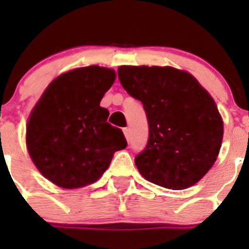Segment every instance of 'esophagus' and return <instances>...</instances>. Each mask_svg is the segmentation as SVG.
Here are the masks:
<instances>
[{
	"instance_id": "obj_1",
	"label": "esophagus",
	"mask_w": 249,
	"mask_h": 249,
	"mask_svg": "<svg viewBox=\"0 0 249 249\" xmlns=\"http://www.w3.org/2000/svg\"><path fill=\"white\" fill-rule=\"evenodd\" d=\"M123 135H124V137H126V140L128 141L129 140V128H123Z\"/></svg>"
}]
</instances>
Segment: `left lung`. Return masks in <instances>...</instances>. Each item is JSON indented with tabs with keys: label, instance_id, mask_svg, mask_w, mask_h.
I'll list each match as a JSON object with an SVG mask.
<instances>
[{
	"label": "left lung",
	"instance_id": "obj_1",
	"mask_svg": "<svg viewBox=\"0 0 249 249\" xmlns=\"http://www.w3.org/2000/svg\"><path fill=\"white\" fill-rule=\"evenodd\" d=\"M118 78L147 114V146L135 158L147 181L171 190L193 186L217 160L223 122L211 94L173 67L121 66Z\"/></svg>",
	"mask_w": 249,
	"mask_h": 249
}]
</instances>
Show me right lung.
Listing matches in <instances>:
<instances>
[{"label": "right lung", "instance_id": "add662e5", "mask_svg": "<svg viewBox=\"0 0 249 249\" xmlns=\"http://www.w3.org/2000/svg\"><path fill=\"white\" fill-rule=\"evenodd\" d=\"M114 78L113 70L100 66L66 72L50 83L31 112L28 153L52 183L70 190L93 183L114 152L127 147L123 132L107 122L108 109L100 106Z\"/></svg>", "mask_w": 249, "mask_h": 249}]
</instances>
